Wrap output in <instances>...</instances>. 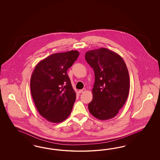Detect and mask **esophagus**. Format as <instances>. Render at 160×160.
<instances>
[{
    "instance_id": "1",
    "label": "esophagus",
    "mask_w": 160,
    "mask_h": 160,
    "mask_svg": "<svg viewBox=\"0 0 160 160\" xmlns=\"http://www.w3.org/2000/svg\"><path fill=\"white\" fill-rule=\"evenodd\" d=\"M86 91V89L85 88H82V90H78V92L79 93H82V92H84Z\"/></svg>"
}]
</instances>
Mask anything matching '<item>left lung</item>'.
<instances>
[{
  "instance_id": "obj_1",
  "label": "left lung",
  "mask_w": 160,
  "mask_h": 160,
  "mask_svg": "<svg viewBox=\"0 0 160 160\" xmlns=\"http://www.w3.org/2000/svg\"><path fill=\"white\" fill-rule=\"evenodd\" d=\"M85 58L95 76L89 112L100 120L112 118L124 106L129 93L130 78L126 63L118 54L106 48L89 50Z\"/></svg>"
}]
</instances>
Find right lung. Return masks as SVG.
I'll return each instance as SVG.
<instances>
[{"instance_id": "add662e5", "label": "right lung", "mask_w": 160, "mask_h": 160, "mask_svg": "<svg viewBox=\"0 0 160 160\" xmlns=\"http://www.w3.org/2000/svg\"><path fill=\"white\" fill-rule=\"evenodd\" d=\"M79 56L77 50L51 54L34 68L30 91L40 114L48 121L58 123L70 116L76 94L67 71Z\"/></svg>"}]
</instances>
